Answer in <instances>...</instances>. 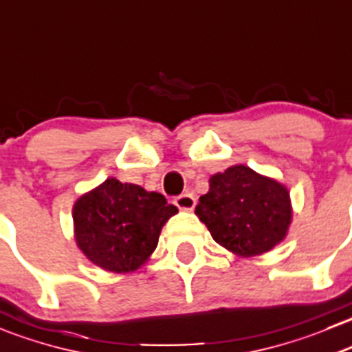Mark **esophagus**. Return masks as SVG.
<instances>
[{
	"label": "esophagus",
	"mask_w": 352,
	"mask_h": 352,
	"mask_svg": "<svg viewBox=\"0 0 352 352\" xmlns=\"http://www.w3.org/2000/svg\"><path fill=\"white\" fill-rule=\"evenodd\" d=\"M175 204H177V208H179V210L192 211L194 206H196V197H194L190 192L180 194L179 197H175Z\"/></svg>",
	"instance_id": "esophagus-1"
}]
</instances>
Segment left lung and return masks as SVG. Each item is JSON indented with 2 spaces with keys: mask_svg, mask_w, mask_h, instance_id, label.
<instances>
[{
  "mask_svg": "<svg viewBox=\"0 0 352 352\" xmlns=\"http://www.w3.org/2000/svg\"><path fill=\"white\" fill-rule=\"evenodd\" d=\"M196 214L214 242L232 254L251 258L268 252L287 237L292 223L289 189L245 165L210 177Z\"/></svg>",
  "mask_w": 352,
  "mask_h": 352,
  "instance_id": "left-lung-1",
  "label": "left lung"
}]
</instances>
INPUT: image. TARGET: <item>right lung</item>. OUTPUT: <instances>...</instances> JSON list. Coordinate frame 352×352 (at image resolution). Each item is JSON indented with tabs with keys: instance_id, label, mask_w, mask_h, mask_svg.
Masks as SVG:
<instances>
[{
	"instance_id": "obj_1",
	"label": "right lung",
	"mask_w": 352,
	"mask_h": 352,
	"mask_svg": "<svg viewBox=\"0 0 352 352\" xmlns=\"http://www.w3.org/2000/svg\"><path fill=\"white\" fill-rule=\"evenodd\" d=\"M175 213L163 194L111 177L75 201V242L96 267L131 274L151 258L163 225Z\"/></svg>"
}]
</instances>
